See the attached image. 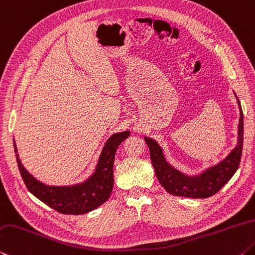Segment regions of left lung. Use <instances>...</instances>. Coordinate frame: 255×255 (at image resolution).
<instances>
[{
	"mask_svg": "<svg viewBox=\"0 0 255 255\" xmlns=\"http://www.w3.org/2000/svg\"><path fill=\"white\" fill-rule=\"evenodd\" d=\"M238 104L240 108V120L237 147L221 163L210 167L200 175L187 176L178 172L166 161L163 150L158 143L154 139L145 137L147 146L149 147L150 159L157 178L161 186L169 194L191 198H206L216 194L232 178L239 168L243 149V112L239 99Z\"/></svg>",
	"mask_w": 255,
	"mask_h": 255,
	"instance_id": "obj_1",
	"label": "left lung"
}]
</instances>
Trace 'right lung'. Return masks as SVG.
<instances>
[{
  "label": "right lung",
  "instance_id": "right-lung-1",
  "mask_svg": "<svg viewBox=\"0 0 255 255\" xmlns=\"http://www.w3.org/2000/svg\"><path fill=\"white\" fill-rule=\"evenodd\" d=\"M129 135L130 131L114 133L105 143L95 173L86 182L72 186H49L35 179L22 165L14 141L16 163L26 188L41 202L62 214H85L99 207L109 198L114 186L116 150Z\"/></svg>",
  "mask_w": 255,
  "mask_h": 255
}]
</instances>
